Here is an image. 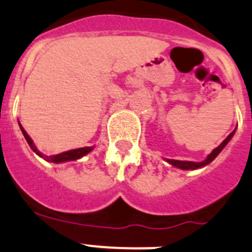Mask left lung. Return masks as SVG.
Returning <instances> with one entry per match:
<instances>
[{"instance_id":"8db88e82","label":"left lung","mask_w":252,"mask_h":252,"mask_svg":"<svg viewBox=\"0 0 252 252\" xmlns=\"http://www.w3.org/2000/svg\"><path fill=\"white\" fill-rule=\"evenodd\" d=\"M233 134H235V130H233V132H232L231 134H229L228 137H227V138L224 139V141H223L217 148H216V150L212 151V153H209V155H208V157L204 159V161H203V162H192V161H179V159H167V162H170L172 166H175V167L181 168V170H195V168L203 167V166L208 165V163H211L212 161H213V159L216 158L218 155H220V151L226 147V144L228 143L229 141H231V138L233 137Z\"/></svg>"}]
</instances>
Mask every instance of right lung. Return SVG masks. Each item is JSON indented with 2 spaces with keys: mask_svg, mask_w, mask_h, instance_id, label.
I'll use <instances>...</instances> for the list:
<instances>
[{
  "mask_svg": "<svg viewBox=\"0 0 252 252\" xmlns=\"http://www.w3.org/2000/svg\"><path fill=\"white\" fill-rule=\"evenodd\" d=\"M20 128H21V132H23L24 137H25L26 142L29 143L30 148H32V150L34 151L36 155H39V156L43 157V158L47 159V161H49V162L61 163V162H65V161H74V159L81 158L82 156H85V155H87L89 152H91V151H93V148H94V147L77 148V150L67 151V152H62V153H60V155H54V156H45V155H43V153H40L38 150H36V147H35L34 143H32V138H30L29 135H28V133H26L25 129L21 126V124H20Z\"/></svg>",
  "mask_w": 252,
  "mask_h": 252,
  "instance_id": "right-lung-1",
  "label": "right lung"
}]
</instances>
